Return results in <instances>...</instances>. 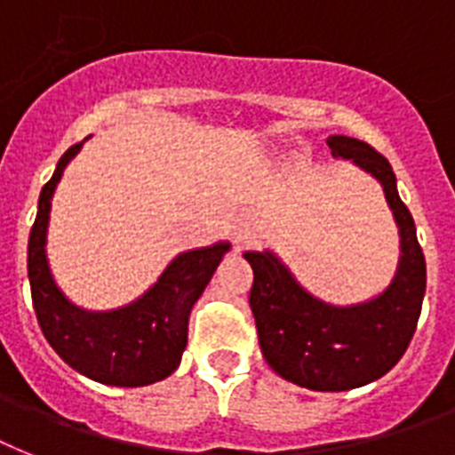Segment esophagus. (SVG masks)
<instances>
[{
    "label": "esophagus",
    "mask_w": 455,
    "mask_h": 455,
    "mask_svg": "<svg viewBox=\"0 0 455 455\" xmlns=\"http://www.w3.org/2000/svg\"><path fill=\"white\" fill-rule=\"evenodd\" d=\"M254 238H257V228L250 221H235L234 227H231V240H234L235 250L247 247Z\"/></svg>",
    "instance_id": "1"
}]
</instances>
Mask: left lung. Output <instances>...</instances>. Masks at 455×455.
Returning a JSON list of instances; mask_svg holds the SVG:
<instances>
[{"label": "left lung", "mask_w": 455, "mask_h": 455, "mask_svg": "<svg viewBox=\"0 0 455 455\" xmlns=\"http://www.w3.org/2000/svg\"><path fill=\"white\" fill-rule=\"evenodd\" d=\"M331 156L374 175L400 227V264L383 294L355 306H330L299 285L273 252H245L254 271L250 308L268 367L308 390L339 393L381 379L404 355L426 294V257L397 180L374 147L346 135L327 138Z\"/></svg>", "instance_id": "left-lung-1"}]
</instances>
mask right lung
<instances>
[{"label": "right lung", "mask_w": 455, "mask_h": 455, "mask_svg": "<svg viewBox=\"0 0 455 455\" xmlns=\"http://www.w3.org/2000/svg\"><path fill=\"white\" fill-rule=\"evenodd\" d=\"M72 144L39 194L36 220L29 231L28 275L36 320L51 348L79 374L105 386L138 387L156 383L177 369L187 348L189 313L228 243L191 250L170 261L158 283L132 304L107 313H88L69 304L53 283L46 261L51 198L62 170L81 149Z\"/></svg>", "instance_id": "add662e5"}]
</instances>
